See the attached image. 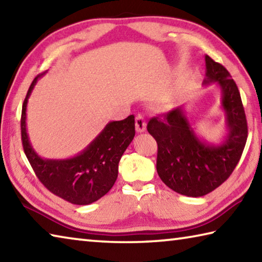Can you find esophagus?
I'll return each instance as SVG.
<instances>
[{
    "label": "esophagus",
    "instance_id": "obj_1",
    "mask_svg": "<svg viewBox=\"0 0 262 262\" xmlns=\"http://www.w3.org/2000/svg\"><path fill=\"white\" fill-rule=\"evenodd\" d=\"M135 127L137 133H143L147 129V122H145L144 115L137 114L135 119Z\"/></svg>",
    "mask_w": 262,
    "mask_h": 262
}]
</instances>
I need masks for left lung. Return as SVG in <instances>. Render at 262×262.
I'll use <instances>...</instances> for the list:
<instances>
[{
    "instance_id": "left-lung-1",
    "label": "left lung",
    "mask_w": 262,
    "mask_h": 262,
    "mask_svg": "<svg viewBox=\"0 0 262 262\" xmlns=\"http://www.w3.org/2000/svg\"><path fill=\"white\" fill-rule=\"evenodd\" d=\"M203 85L221 89V110L225 114V134L219 143L195 133L185 105L155 117L147 129L158 144L157 173L168 188L186 196H203L232 173L247 140V122L241 94L223 66L208 55Z\"/></svg>"
}]
</instances>
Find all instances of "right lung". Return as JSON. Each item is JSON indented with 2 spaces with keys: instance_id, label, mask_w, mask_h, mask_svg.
<instances>
[{
  "instance_id": "obj_1",
  "label": "right lung",
  "mask_w": 262,
  "mask_h": 262,
  "mask_svg": "<svg viewBox=\"0 0 262 262\" xmlns=\"http://www.w3.org/2000/svg\"><path fill=\"white\" fill-rule=\"evenodd\" d=\"M45 74V73H43ZM26 95L21 108V141L31 166L45 187L74 205L85 206L99 200L118 178L121 156L135 136L134 115L120 121H111L81 152L70 158H42L35 152L26 128L28 101L39 77Z\"/></svg>"
}]
</instances>
